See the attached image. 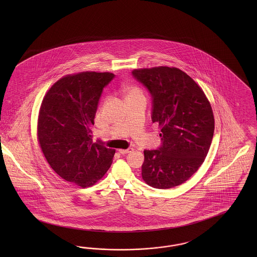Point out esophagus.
Masks as SVG:
<instances>
[{"mask_svg": "<svg viewBox=\"0 0 257 257\" xmlns=\"http://www.w3.org/2000/svg\"><path fill=\"white\" fill-rule=\"evenodd\" d=\"M133 149H119L118 150V152H119V154H121V155H126V154H129V153H131L132 152Z\"/></svg>", "mask_w": 257, "mask_h": 257, "instance_id": "34e87169", "label": "esophagus"}]
</instances>
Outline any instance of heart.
Returning a JSON list of instances; mask_svg holds the SVG:
<instances>
[{
	"label": "heart",
	"mask_w": 257,
	"mask_h": 257,
	"mask_svg": "<svg viewBox=\"0 0 257 257\" xmlns=\"http://www.w3.org/2000/svg\"><path fill=\"white\" fill-rule=\"evenodd\" d=\"M123 94H124L125 100L131 99V98H135V97L143 96L142 90L140 89L139 86H129L124 87V88H123Z\"/></svg>",
	"instance_id": "b5f03b06"
}]
</instances>
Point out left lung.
<instances>
[{
	"label": "left lung",
	"mask_w": 257,
	"mask_h": 257,
	"mask_svg": "<svg viewBox=\"0 0 257 257\" xmlns=\"http://www.w3.org/2000/svg\"><path fill=\"white\" fill-rule=\"evenodd\" d=\"M133 75L153 96V122L163 144L145 150L142 179L168 189L189 179L208 154L215 129L210 101L194 80L174 67L135 69Z\"/></svg>",
	"instance_id": "left-lung-1"
}]
</instances>
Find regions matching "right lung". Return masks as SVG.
<instances>
[{
    "mask_svg": "<svg viewBox=\"0 0 257 257\" xmlns=\"http://www.w3.org/2000/svg\"><path fill=\"white\" fill-rule=\"evenodd\" d=\"M111 72L82 71L56 81L39 108L37 136L51 168L81 187H91L108 171L116 153L91 140V128Z\"/></svg>",
    "mask_w": 257,
    "mask_h": 257,
    "instance_id": "obj_1",
    "label": "right lung"
}]
</instances>
